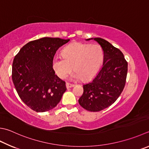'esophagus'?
Segmentation results:
<instances>
[{"label":"esophagus","mask_w":149,"mask_h":149,"mask_svg":"<svg viewBox=\"0 0 149 149\" xmlns=\"http://www.w3.org/2000/svg\"><path fill=\"white\" fill-rule=\"evenodd\" d=\"M74 86V84H70V83H68V82L66 83V87H67V88H72V87H73Z\"/></svg>","instance_id":"esophagus-1"}]
</instances>
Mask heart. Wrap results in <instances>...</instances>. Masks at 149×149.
I'll list each match as a JSON object with an SVG mask.
<instances>
[{
    "label": "heart",
    "instance_id": "heart-1",
    "mask_svg": "<svg viewBox=\"0 0 149 149\" xmlns=\"http://www.w3.org/2000/svg\"><path fill=\"white\" fill-rule=\"evenodd\" d=\"M103 60V50L97 44L74 42L63 49L62 57L52 59V69L59 78H65L73 67L74 79H91L97 73Z\"/></svg>",
    "mask_w": 149,
    "mask_h": 149
}]
</instances>
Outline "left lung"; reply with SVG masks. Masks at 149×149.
<instances>
[{
    "label": "left lung",
    "mask_w": 149,
    "mask_h": 149,
    "mask_svg": "<svg viewBox=\"0 0 149 149\" xmlns=\"http://www.w3.org/2000/svg\"><path fill=\"white\" fill-rule=\"evenodd\" d=\"M93 40L102 47L103 65L90 82L83 85L84 92L78 99L80 105L90 111H99L110 106L121 94L125 85L128 63L124 55L108 41L99 38Z\"/></svg>",
    "instance_id": "1"
}]
</instances>
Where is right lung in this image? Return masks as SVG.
Listing matches in <instances>:
<instances>
[{
	"instance_id": "obj_1",
	"label": "right lung",
	"mask_w": 149,
	"mask_h": 149,
	"mask_svg": "<svg viewBox=\"0 0 149 149\" xmlns=\"http://www.w3.org/2000/svg\"><path fill=\"white\" fill-rule=\"evenodd\" d=\"M70 40L43 38L25 45L12 64V80L19 97L33 111L45 112L57 106L65 82L52 69L57 50Z\"/></svg>"
}]
</instances>
